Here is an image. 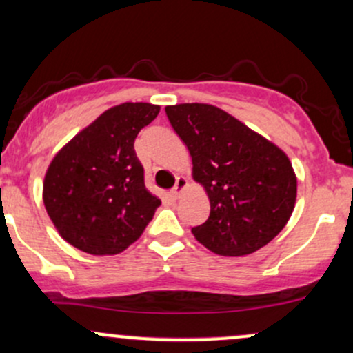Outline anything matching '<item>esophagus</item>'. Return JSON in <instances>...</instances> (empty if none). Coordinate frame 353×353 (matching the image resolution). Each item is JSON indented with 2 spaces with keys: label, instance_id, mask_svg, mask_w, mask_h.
Segmentation results:
<instances>
[{
  "label": "esophagus",
  "instance_id": "esophagus-1",
  "mask_svg": "<svg viewBox=\"0 0 353 353\" xmlns=\"http://www.w3.org/2000/svg\"><path fill=\"white\" fill-rule=\"evenodd\" d=\"M188 185V181L184 179V177H177L176 181V185L172 188V191H170V196H172V199H177V197L181 196V192H183V189Z\"/></svg>",
  "mask_w": 353,
  "mask_h": 353
}]
</instances>
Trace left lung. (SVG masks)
I'll return each instance as SVG.
<instances>
[{
    "label": "left lung",
    "instance_id": "8db88e82",
    "mask_svg": "<svg viewBox=\"0 0 353 353\" xmlns=\"http://www.w3.org/2000/svg\"><path fill=\"white\" fill-rule=\"evenodd\" d=\"M209 196L197 241L221 256H245L280 234L295 208L296 176L286 154L233 115L208 103L165 107Z\"/></svg>",
    "mask_w": 353,
    "mask_h": 353
}]
</instances>
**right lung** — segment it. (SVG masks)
I'll return each instance as SVG.
<instances>
[{
	"mask_svg": "<svg viewBox=\"0 0 353 353\" xmlns=\"http://www.w3.org/2000/svg\"><path fill=\"white\" fill-rule=\"evenodd\" d=\"M159 110L142 102L108 108L52 161L43 203L72 246L100 256L117 254L144 233L161 201L145 189L134 142Z\"/></svg>",
	"mask_w": 353,
	"mask_h": 353,
	"instance_id": "1",
	"label": "right lung"
}]
</instances>
